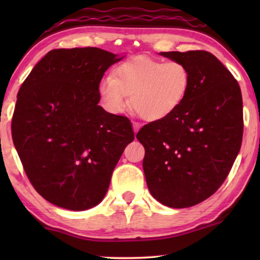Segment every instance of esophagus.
<instances>
[{
    "label": "esophagus",
    "instance_id": "34e87169",
    "mask_svg": "<svg viewBox=\"0 0 260 260\" xmlns=\"http://www.w3.org/2000/svg\"><path fill=\"white\" fill-rule=\"evenodd\" d=\"M133 127H134V131H135V134H136L137 131L140 130V127H141V124L138 123V122H134V123H133Z\"/></svg>",
    "mask_w": 260,
    "mask_h": 260
}]
</instances>
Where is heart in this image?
<instances>
[{
  "label": "heart",
  "instance_id": "heart-1",
  "mask_svg": "<svg viewBox=\"0 0 260 260\" xmlns=\"http://www.w3.org/2000/svg\"><path fill=\"white\" fill-rule=\"evenodd\" d=\"M190 86V72L179 60L136 56L103 78L99 94L106 109L120 112L130 95L131 108L149 122L165 119L180 108Z\"/></svg>",
  "mask_w": 260,
  "mask_h": 260
}]
</instances>
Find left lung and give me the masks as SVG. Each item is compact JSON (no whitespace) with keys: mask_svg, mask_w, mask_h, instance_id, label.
Returning a JSON list of instances; mask_svg holds the SVG:
<instances>
[{"mask_svg":"<svg viewBox=\"0 0 260 260\" xmlns=\"http://www.w3.org/2000/svg\"><path fill=\"white\" fill-rule=\"evenodd\" d=\"M190 72L184 102L165 119L142 127L143 170L156 200L186 208L212 197L223 183L243 141V98L232 73L206 51L161 52Z\"/></svg>","mask_w":260,"mask_h":260,"instance_id":"obj_1","label":"left lung"}]
</instances>
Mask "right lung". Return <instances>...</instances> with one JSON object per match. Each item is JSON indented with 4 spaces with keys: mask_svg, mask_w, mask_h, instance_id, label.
<instances>
[{
    "mask_svg": "<svg viewBox=\"0 0 260 260\" xmlns=\"http://www.w3.org/2000/svg\"><path fill=\"white\" fill-rule=\"evenodd\" d=\"M95 47L49 51L21 85L12 137L42 198L71 211L98 205L134 141L130 120L98 105L105 71L119 61Z\"/></svg>",
    "mask_w": 260,
    "mask_h": 260,
    "instance_id": "1",
    "label": "right lung"
}]
</instances>
